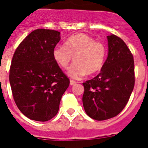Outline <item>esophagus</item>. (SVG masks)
Segmentation results:
<instances>
[{
  "label": "esophagus",
  "mask_w": 148,
  "mask_h": 148,
  "mask_svg": "<svg viewBox=\"0 0 148 148\" xmlns=\"http://www.w3.org/2000/svg\"><path fill=\"white\" fill-rule=\"evenodd\" d=\"M77 84V82L74 81V80H70V85L72 86V85H74V84Z\"/></svg>",
  "instance_id": "esophagus-1"
}]
</instances>
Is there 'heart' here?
<instances>
[{"mask_svg": "<svg viewBox=\"0 0 148 148\" xmlns=\"http://www.w3.org/2000/svg\"><path fill=\"white\" fill-rule=\"evenodd\" d=\"M106 56L104 44L97 42L85 34H76L69 38L64 46H56L53 51L54 61L61 68L67 69L68 75L79 79L87 74L92 75L100 71Z\"/></svg>", "mask_w": 148, "mask_h": 148, "instance_id": "obj_1", "label": "heart"}]
</instances>
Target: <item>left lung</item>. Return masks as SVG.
I'll return each instance as SVG.
<instances>
[{"label":"left lung","mask_w":148,"mask_h":148,"mask_svg":"<svg viewBox=\"0 0 148 148\" xmlns=\"http://www.w3.org/2000/svg\"><path fill=\"white\" fill-rule=\"evenodd\" d=\"M108 57L98 75L83 83L86 114L97 121L108 119L124 108L134 86V64L131 51L117 36H107Z\"/></svg>","instance_id":"8db88e82"}]
</instances>
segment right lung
I'll use <instances>...</instances> for the list:
<instances>
[{
  "mask_svg": "<svg viewBox=\"0 0 148 148\" xmlns=\"http://www.w3.org/2000/svg\"><path fill=\"white\" fill-rule=\"evenodd\" d=\"M61 33L46 29L32 32L16 50L10 68L13 97L27 118L47 121L59 109L69 79L53 57Z\"/></svg>",
  "mask_w": 148,
  "mask_h": 148,
  "instance_id": "1",
  "label": "right lung"
}]
</instances>
